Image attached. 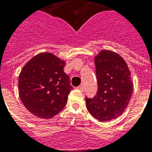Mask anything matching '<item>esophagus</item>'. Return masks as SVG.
Returning <instances> with one entry per match:
<instances>
[{
  "instance_id": "obj_1",
  "label": "esophagus",
  "mask_w": 152,
  "mask_h": 152,
  "mask_svg": "<svg viewBox=\"0 0 152 152\" xmlns=\"http://www.w3.org/2000/svg\"><path fill=\"white\" fill-rule=\"evenodd\" d=\"M76 89H77V90H79V91H83V85L79 86V87H77V88H76Z\"/></svg>"
}]
</instances>
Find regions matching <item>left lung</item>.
I'll use <instances>...</instances> for the list:
<instances>
[{"label": "left lung", "instance_id": "obj_1", "mask_svg": "<svg viewBox=\"0 0 152 152\" xmlns=\"http://www.w3.org/2000/svg\"><path fill=\"white\" fill-rule=\"evenodd\" d=\"M99 89L92 99L86 97L89 113L100 121L118 118L132 98L133 83L126 62L120 55L103 50L95 57Z\"/></svg>", "mask_w": 152, "mask_h": 152}]
</instances>
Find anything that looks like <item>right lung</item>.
<instances>
[{
  "label": "right lung",
  "instance_id": "right-lung-1",
  "mask_svg": "<svg viewBox=\"0 0 152 152\" xmlns=\"http://www.w3.org/2000/svg\"><path fill=\"white\" fill-rule=\"evenodd\" d=\"M64 66V61L48 52L37 54L23 66L18 81L19 95L32 114L48 119L65 106L73 88Z\"/></svg>",
  "mask_w": 152,
  "mask_h": 152
}]
</instances>
